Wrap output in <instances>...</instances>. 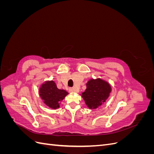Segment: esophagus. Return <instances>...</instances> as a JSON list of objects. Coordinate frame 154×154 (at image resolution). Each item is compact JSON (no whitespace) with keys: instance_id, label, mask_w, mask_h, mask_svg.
I'll list each match as a JSON object with an SVG mask.
<instances>
[{"instance_id":"1","label":"esophagus","mask_w":154,"mask_h":154,"mask_svg":"<svg viewBox=\"0 0 154 154\" xmlns=\"http://www.w3.org/2000/svg\"><path fill=\"white\" fill-rule=\"evenodd\" d=\"M69 92H75L76 91H75V89H74V88H70L69 89Z\"/></svg>"}]
</instances>
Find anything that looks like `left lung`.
Returning a JSON list of instances; mask_svg holds the SVG:
<instances>
[{
	"mask_svg": "<svg viewBox=\"0 0 154 154\" xmlns=\"http://www.w3.org/2000/svg\"><path fill=\"white\" fill-rule=\"evenodd\" d=\"M111 87L108 83L101 80H91L87 83V88L82 93L85 103L90 109H96L109 97Z\"/></svg>",
	"mask_w": 154,
	"mask_h": 154,
	"instance_id": "obj_1",
	"label": "left lung"
}]
</instances>
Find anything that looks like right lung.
I'll return each instance as SVG.
<instances>
[{
  "mask_svg": "<svg viewBox=\"0 0 154 154\" xmlns=\"http://www.w3.org/2000/svg\"><path fill=\"white\" fill-rule=\"evenodd\" d=\"M68 94L65 90L58 89L53 81L46 82L42 85L40 89V95L44 103L51 108H58L60 101Z\"/></svg>",
  "mask_w": 154,
  "mask_h": 154,
  "instance_id": "obj_1",
  "label": "right lung"
}]
</instances>
